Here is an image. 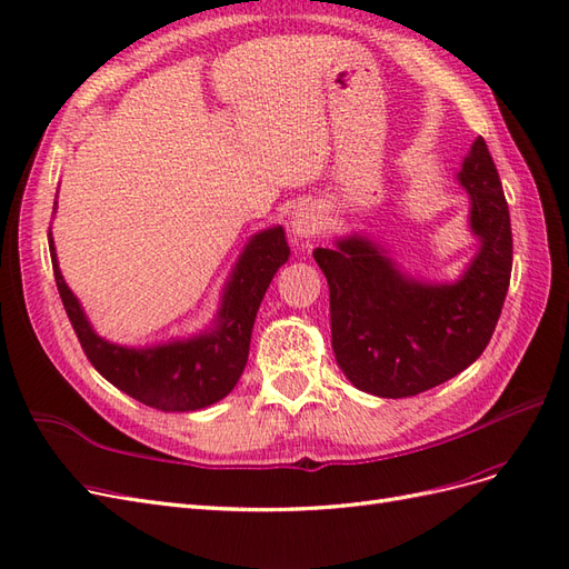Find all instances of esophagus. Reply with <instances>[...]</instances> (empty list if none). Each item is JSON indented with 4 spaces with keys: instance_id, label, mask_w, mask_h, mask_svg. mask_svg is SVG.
Here are the masks:
<instances>
[{
    "instance_id": "esophagus-1",
    "label": "esophagus",
    "mask_w": 569,
    "mask_h": 569,
    "mask_svg": "<svg viewBox=\"0 0 569 569\" xmlns=\"http://www.w3.org/2000/svg\"><path fill=\"white\" fill-rule=\"evenodd\" d=\"M289 228L297 242H311L320 230V216L313 206H301V209H297L295 216H291Z\"/></svg>"
}]
</instances>
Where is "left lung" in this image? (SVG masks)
I'll list each match as a JSON object with an SVG mask.
<instances>
[{"instance_id":"obj_1","label":"left lung","mask_w":569,"mask_h":569,"mask_svg":"<svg viewBox=\"0 0 569 569\" xmlns=\"http://www.w3.org/2000/svg\"><path fill=\"white\" fill-rule=\"evenodd\" d=\"M458 182L470 194L479 251L456 282L406 278L380 244L358 234L313 251L330 284L337 366L360 391L403 399L443 385L475 363L496 330L510 284L512 232L481 137L462 159Z\"/></svg>"}]
</instances>
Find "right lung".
Segmentation results:
<instances>
[{
  "mask_svg": "<svg viewBox=\"0 0 569 569\" xmlns=\"http://www.w3.org/2000/svg\"><path fill=\"white\" fill-rule=\"evenodd\" d=\"M49 253L68 320L94 370L144 406L163 412H187L226 399L239 382L249 358L258 306L272 274L287 263L289 247L280 226L253 234L222 291L213 327L192 339H176L149 349H128L101 339L63 280L51 232Z\"/></svg>",
  "mask_w": 569,
  "mask_h": 569,
  "instance_id": "1",
  "label": "right lung"
}]
</instances>
